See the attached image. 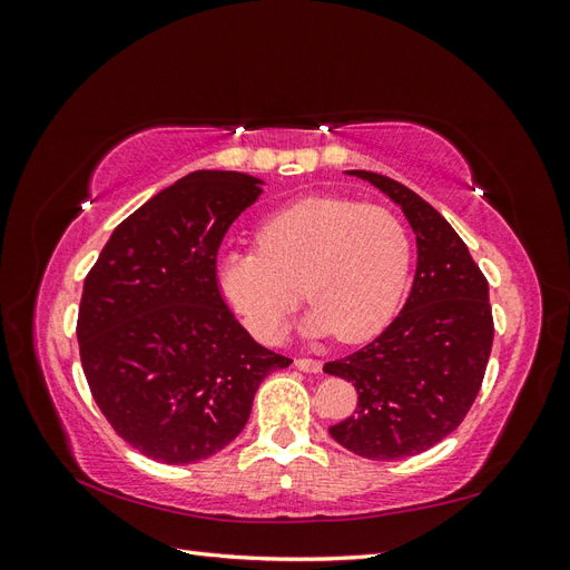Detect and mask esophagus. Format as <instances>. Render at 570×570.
<instances>
[{
  "label": "esophagus",
  "mask_w": 570,
  "mask_h": 570,
  "mask_svg": "<svg viewBox=\"0 0 570 570\" xmlns=\"http://www.w3.org/2000/svg\"><path fill=\"white\" fill-rule=\"evenodd\" d=\"M295 366L304 373H321V368H323V364L316 358H295Z\"/></svg>",
  "instance_id": "esophagus-1"
}]
</instances>
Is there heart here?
Listing matches in <instances>:
<instances>
[{"mask_svg":"<svg viewBox=\"0 0 570 570\" xmlns=\"http://www.w3.org/2000/svg\"><path fill=\"white\" fill-rule=\"evenodd\" d=\"M411 243L402 220L383 206L318 195L271 214L258 252L223 249L214 273L247 331L273 342L304 297L308 337L342 342L375 337L392 321L409 278Z\"/></svg>","mask_w":570,"mask_h":570,"instance_id":"1","label":"heart"}]
</instances>
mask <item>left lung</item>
Here are the masks:
<instances>
[{"mask_svg": "<svg viewBox=\"0 0 570 570\" xmlns=\"http://www.w3.org/2000/svg\"><path fill=\"white\" fill-rule=\"evenodd\" d=\"M344 174L400 206L416 235V275L381 335L323 366L358 392L354 416L331 435L371 461L416 456L456 430L475 402L494 337L490 287L456 230L413 189L368 170Z\"/></svg>", "mask_w": 570, "mask_h": 570, "instance_id": "obj_1", "label": "left lung"}]
</instances>
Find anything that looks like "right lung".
Wrapping results in <instances>:
<instances>
[{
	"mask_svg": "<svg viewBox=\"0 0 570 570\" xmlns=\"http://www.w3.org/2000/svg\"><path fill=\"white\" fill-rule=\"evenodd\" d=\"M262 185L195 170L120 223L85 278V377L116 433L154 461L220 452L243 433L264 377L292 364L235 321L214 273L223 235Z\"/></svg>",
	"mask_w": 570,
	"mask_h": 570,
	"instance_id": "obj_1",
	"label": "right lung"
}]
</instances>
